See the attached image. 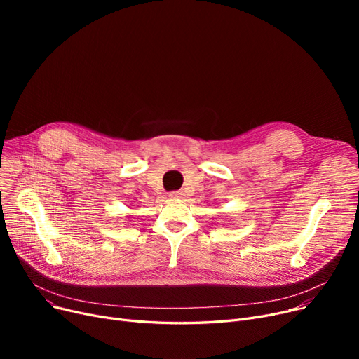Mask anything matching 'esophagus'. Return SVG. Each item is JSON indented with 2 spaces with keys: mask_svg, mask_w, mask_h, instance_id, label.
Returning a JSON list of instances; mask_svg holds the SVG:
<instances>
[{
  "mask_svg": "<svg viewBox=\"0 0 359 359\" xmlns=\"http://www.w3.org/2000/svg\"><path fill=\"white\" fill-rule=\"evenodd\" d=\"M168 196L172 198V199H180V198H183V192H182V191H177V192H172V194H168Z\"/></svg>",
  "mask_w": 359,
  "mask_h": 359,
  "instance_id": "obj_1",
  "label": "esophagus"
}]
</instances>
